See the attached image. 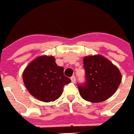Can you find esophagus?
Segmentation results:
<instances>
[{
  "label": "esophagus",
  "instance_id": "34e87169",
  "mask_svg": "<svg viewBox=\"0 0 134 134\" xmlns=\"http://www.w3.org/2000/svg\"><path fill=\"white\" fill-rule=\"evenodd\" d=\"M71 81H72L73 83H75V82H76V76H72L71 77Z\"/></svg>",
  "mask_w": 134,
  "mask_h": 134
}]
</instances>
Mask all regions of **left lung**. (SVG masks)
<instances>
[{"label": "left lung", "instance_id": "8db88e82", "mask_svg": "<svg viewBox=\"0 0 134 134\" xmlns=\"http://www.w3.org/2000/svg\"><path fill=\"white\" fill-rule=\"evenodd\" d=\"M85 82L77 85L80 96L91 103H100L115 93L121 82L119 69L101 55L84 58Z\"/></svg>", "mask_w": 134, "mask_h": 134}]
</instances>
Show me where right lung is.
Instances as JSON below:
<instances>
[{
	"mask_svg": "<svg viewBox=\"0 0 134 134\" xmlns=\"http://www.w3.org/2000/svg\"><path fill=\"white\" fill-rule=\"evenodd\" d=\"M63 68L56 64L53 56H41L34 59L24 70L23 82L33 97L45 103L58 99L63 86L71 82L64 76Z\"/></svg>",
	"mask_w": 134,
	"mask_h": 134,
	"instance_id": "add662e5",
	"label": "right lung"
}]
</instances>
